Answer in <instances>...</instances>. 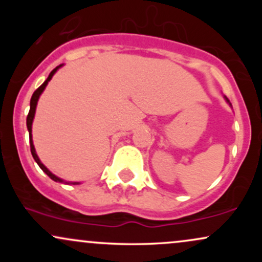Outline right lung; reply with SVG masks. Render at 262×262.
<instances>
[{
    "instance_id": "obj_1",
    "label": "right lung",
    "mask_w": 262,
    "mask_h": 262,
    "mask_svg": "<svg viewBox=\"0 0 262 262\" xmlns=\"http://www.w3.org/2000/svg\"><path fill=\"white\" fill-rule=\"evenodd\" d=\"M60 66H61V65L56 66V68L54 69V70L52 71V73L49 74V76H48V79L45 80L44 82L41 83V85L39 86L37 90H35L34 93H33V96H32V98H31V108H29V113H28V116H27V128H28V132H29V143H31V152H32L33 158H34L35 162H37V164L39 165V167H40V169L43 170L44 172L47 173V175L50 177V179L54 180V181H56V182H64V181H62L61 179H59V177H56L55 175H54V173L50 172V171L48 170L47 167H45L43 164H41L40 160H39L38 155L35 154V149H34V145H33V140H32V123H33V118H34L35 107H37V102H38V100H39V96H40V95H41V92L44 91L45 86H47V85H48V82H49V81L52 80L53 75L56 73V70H58V69L60 68ZM66 183H68V182H66ZM74 185H75V183H74Z\"/></svg>"
}]
</instances>
